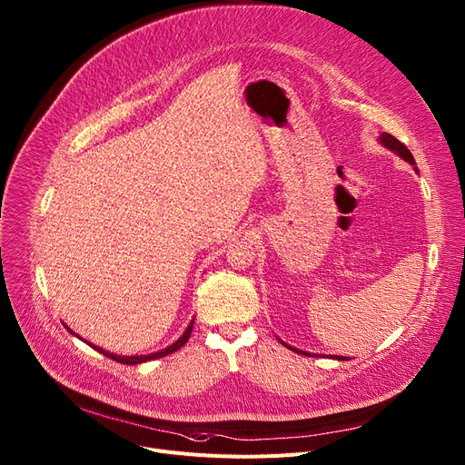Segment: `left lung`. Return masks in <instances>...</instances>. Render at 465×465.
Listing matches in <instances>:
<instances>
[{"label":"left lung","instance_id":"left-lung-1","mask_svg":"<svg viewBox=\"0 0 465 465\" xmlns=\"http://www.w3.org/2000/svg\"><path fill=\"white\" fill-rule=\"evenodd\" d=\"M379 141H381V144H384L388 151H392V153H396L400 158H403L405 162H409L411 165H414V158H412V154L409 153V149L407 146L401 143V141H398L394 135H390V134H381V137H379ZM419 171V169H417ZM282 343V341H281ZM284 347H288L286 343H282ZM290 351H294V352H298V354H305V356H311V352H305V351H300V349H294V347H288ZM312 356H316V354H312ZM331 358H335V360H349L347 356H331Z\"/></svg>","mask_w":465,"mask_h":465}]
</instances>
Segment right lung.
I'll return each mask as SVG.
<instances>
[{"label":"right lung","instance_id":"obj_1","mask_svg":"<svg viewBox=\"0 0 465 465\" xmlns=\"http://www.w3.org/2000/svg\"><path fill=\"white\" fill-rule=\"evenodd\" d=\"M192 326H193V321L188 324V328L184 330V333L175 341L173 345H169L167 349H162V351H158V352H153V354H144V356H118V354H113V352H109V351H104L102 347H95V345H92V343H86L90 345V347H94L97 352H102L104 356H107V358H111V360H114V361H120V363H126V365H135V363H143V361H149V360H156V358H163V356H167V354H171V352H175V351H179L186 341H188V337H190V333H192ZM67 328V326H65ZM67 331L69 333H73L75 335V331H71L69 328H67Z\"/></svg>","mask_w":465,"mask_h":465}]
</instances>
